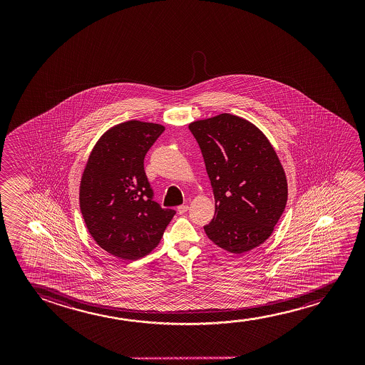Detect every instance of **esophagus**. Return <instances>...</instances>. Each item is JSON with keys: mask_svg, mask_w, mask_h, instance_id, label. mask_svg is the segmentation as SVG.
<instances>
[{"mask_svg": "<svg viewBox=\"0 0 365 365\" xmlns=\"http://www.w3.org/2000/svg\"><path fill=\"white\" fill-rule=\"evenodd\" d=\"M188 208H190L188 205H180V207L177 208V210H178V213H180V215H185V212L188 210Z\"/></svg>", "mask_w": 365, "mask_h": 365, "instance_id": "obj_1", "label": "esophagus"}]
</instances>
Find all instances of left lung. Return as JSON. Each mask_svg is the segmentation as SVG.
Instances as JSON below:
<instances>
[{
	"instance_id": "left-lung-1",
	"label": "left lung",
	"mask_w": 365,
	"mask_h": 365,
	"mask_svg": "<svg viewBox=\"0 0 365 365\" xmlns=\"http://www.w3.org/2000/svg\"><path fill=\"white\" fill-rule=\"evenodd\" d=\"M200 145L215 200L205 235L242 255L264 243L288 200L287 177L273 145L250 120L222 113L190 123Z\"/></svg>"
}]
</instances>
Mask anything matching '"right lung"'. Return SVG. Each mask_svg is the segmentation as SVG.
Wrapping results in <instances>:
<instances>
[{"instance_id":"1","label":"right lung","mask_w":365,"mask_h":365,"mask_svg":"<svg viewBox=\"0 0 365 365\" xmlns=\"http://www.w3.org/2000/svg\"><path fill=\"white\" fill-rule=\"evenodd\" d=\"M163 125L127 120L105 132L81 178L80 208L91 237L120 259H140L160 242L175 210L152 200L145 155Z\"/></svg>"}]
</instances>
